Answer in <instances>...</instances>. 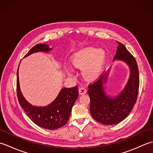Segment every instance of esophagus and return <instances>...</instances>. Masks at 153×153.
Wrapping results in <instances>:
<instances>
[{
	"label": "esophagus",
	"instance_id": "34e87169",
	"mask_svg": "<svg viewBox=\"0 0 153 153\" xmlns=\"http://www.w3.org/2000/svg\"><path fill=\"white\" fill-rule=\"evenodd\" d=\"M87 92V90L86 89L83 88V87H80L79 89V93L80 95H84V94H85Z\"/></svg>",
	"mask_w": 153,
	"mask_h": 153
}]
</instances>
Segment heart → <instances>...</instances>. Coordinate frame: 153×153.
Here are the masks:
<instances>
[{"instance_id":"obj_1","label":"heart","mask_w":153,"mask_h":153,"mask_svg":"<svg viewBox=\"0 0 153 153\" xmlns=\"http://www.w3.org/2000/svg\"><path fill=\"white\" fill-rule=\"evenodd\" d=\"M105 52L102 48L95 49L93 47H86L75 54L71 58V63L77 68H82V76L87 81H92L99 77L101 72ZM70 76L73 71L68 70Z\"/></svg>"}]
</instances>
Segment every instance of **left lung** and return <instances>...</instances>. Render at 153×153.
I'll return each mask as SVG.
<instances>
[{"label":"left lung","instance_id":"1","mask_svg":"<svg viewBox=\"0 0 153 153\" xmlns=\"http://www.w3.org/2000/svg\"><path fill=\"white\" fill-rule=\"evenodd\" d=\"M118 47L114 62H123L129 69V76L125 87L116 95L106 91V83L111 67L99 79L89 85L90 112L93 118L104 125L118 123L129 115L137 100L139 85V70L135 58L126 47L117 41Z\"/></svg>","mask_w":153,"mask_h":153}]
</instances>
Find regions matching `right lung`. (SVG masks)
<instances>
[{"mask_svg":"<svg viewBox=\"0 0 153 153\" xmlns=\"http://www.w3.org/2000/svg\"><path fill=\"white\" fill-rule=\"evenodd\" d=\"M52 50L53 48L47 44H37L28 52L24 58L39 52L49 53ZM19 66L17 71L18 99L19 105L29 118L35 124L46 129L54 130L64 126L69 120L71 108L78 97V87H63L56 99L49 105L45 106H33L25 99L21 91L18 76Z\"/></svg>","mask_w":153,"mask_h":153,"instance_id":"1","label":"right lung"}]
</instances>
